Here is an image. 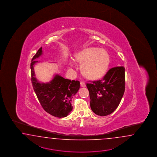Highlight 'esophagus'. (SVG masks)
<instances>
[{"instance_id": "esophagus-1", "label": "esophagus", "mask_w": 157, "mask_h": 157, "mask_svg": "<svg viewBox=\"0 0 157 157\" xmlns=\"http://www.w3.org/2000/svg\"><path fill=\"white\" fill-rule=\"evenodd\" d=\"M81 87H86V84H85V82H81Z\"/></svg>"}]
</instances>
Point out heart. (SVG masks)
Returning a JSON list of instances; mask_svg holds the SVG:
<instances>
[{"label": "heart", "instance_id": "obj_1", "mask_svg": "<svg viewBox=\"0 0 157 157\" xmlns=\"http://www.w3.org/2000/svg\"><path fill=\"white\" fill-rule=\"evenodd\" d=\"M75 59L80 63L81 71L86 78L98 79L105 75L110 64V56L104 49L95 47L86 48L75 55ZM70 66L73 62H69Z\"/></svg>", "mask_w": 157, "mask_h": 157}]
</instances>
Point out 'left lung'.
Segmentation results:
<instances>
[{
	"label": "left lung",
	"mask_w": 157,
	"mask_h": 157,
	"mask_svg": "<svg viewBox=\"0 0 157 157\" xmlns=\"http://www.w3.org/2000/svg\"><path fill=\"white\" fill-rule=\"evenodd\" d=\"M87 83L90 107L95 114L106 116L114 112L123 97L125 90L123 66L110 68L102 80Z\"/></svg>",
	"instance_id": "1"
}]
</instances>
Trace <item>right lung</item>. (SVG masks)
<instances>
[{
	"mask_svg": "<svg viewBox=\"0 0 157 157\" xmlns=\"http://www.w3.org/2000/svg\"><path fill=\"white\" fill-rule=\"evenodd\" d=\"M42 54V47H40L33 56L30 65L34 91L43 109L47 113L58 118L66 117L72 111V97L79 89L80 82L65 79L58 74L50 82H39L35 76L34 66L38 62L35 60Z\"/></svg>",
	"mask_w": 157,
	"mask_h": 157,
	"instance_id": "obj_1",
	"label": "right lung"
}]
</instances>
